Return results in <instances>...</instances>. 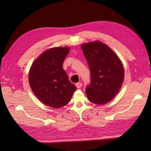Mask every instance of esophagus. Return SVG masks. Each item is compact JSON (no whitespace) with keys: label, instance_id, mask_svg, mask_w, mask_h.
<instances>
[{"label":"esophagus","instance_id":"1","mask_svg":"<svg viewBox=\"0 0 151 151\" xmlns=\"http://www.w3.org/2000/svg\"><path fill=\"white\" fill-rule=\"evenodd\" d=\"M76 88H80L82 86V83H77L76 84Z\"/></svg>","mask_w":151,"mask_h":151}]
</instances>
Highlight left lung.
Listing matches in <instances>:
<instances>
[{
    "label": "left lung",
    "instance_id": "obj_1",
    "mask_svg": "<svg viewBox=\"0 0 151 151\" xmlns=\"http://www.w3.org/2000/svg\"><path fill=\"white\" fill-rule=\"evenodd\" d=\"M81 48L91 72V84L86 88L88 100L97 104L109 103L123 83L121 60L111 48L100 41L85 43Z\"/></svg>",
    "mask_w": 151,
    "mask_h": 151
}]
</instances>
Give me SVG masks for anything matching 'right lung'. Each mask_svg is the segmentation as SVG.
Returning <instances> with one entry per match:
<instances>
[{"label": "right lung", "mask_w": 151, "mask_h": 151, "mask_svg": "<svg viewBox=\"0 0 151 151\" xmlns=\"http://www.w3.org/2000/svg\"><path fill=\"white\" fill-rule=\"evenodd\" d=\"M68 47H55L45 51L30 68L29 81L32 91L40 102L58 109L69 103L76 87L71 83L63 64Z\"/></svg>", "instance_id": "1"}]
</instances>
